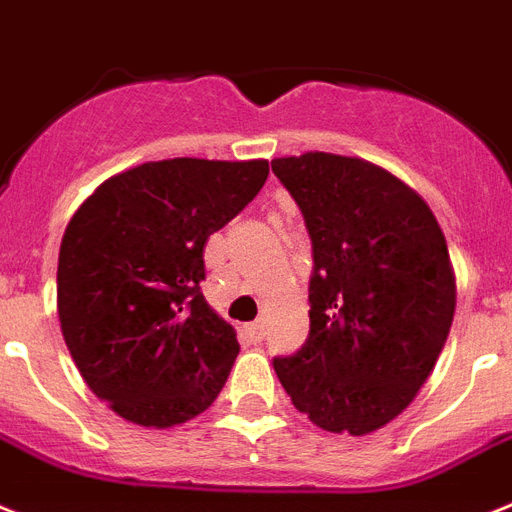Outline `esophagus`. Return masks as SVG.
<instances>
[{"instance_id":"obj_1","label":"esophagus","mask_w":512,"mask_h":512,"mask_svg":"<svg viewBox=\"0 0 512 512\" xmlns=\"http://www.w3.org/2000/svg\"><path fill=\"white\" fill-rule=\"evenodd\" d=\"M246 335H248V340H251V342H261V340H264V335H266L264 322L248 324V327H246Z\"/></svg>"}]
</instances>
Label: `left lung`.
I'll list each match as a JSON object with an SVG mask.
<instances>
[{"label": "left lung", "instance_id": "left-lung-1", "mask_svg": "<svg viewBox=\"0 0 512 512\" xmlns=\"http://www.w3.org/2000/svg\"><path fill=\"white\" fill-rule=\"evenodd\" d=\"M311 238V329L274 371L293 405L335 434L377 432L411 405L450 335L455 277L426 201L356 156L274 159Z\"/></svg>", "mask_w": 512, "mask_h": 512}]
</instances>
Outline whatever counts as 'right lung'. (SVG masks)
I'll use <instances>...</instances> for the list:
<instances>
[{
  "mask_svg": "<svg viewBox=\"0 0 512 512\" xmlns=\"http://www.w3.org/2000/svg\"><path fill=\"white\" fill-rule=\"evenodd\" d=\"M266 175L264 159L146 162L104 180L70 219L59 324L80 377L122 418L167 429L225 387L240 345L201 293L204 246Z\"/></svg>",
  "mask_w": 512,
  "mask_h": 512,
  "instance_id": "obj_1",
  "label": "right lung"
}]
</instances>
